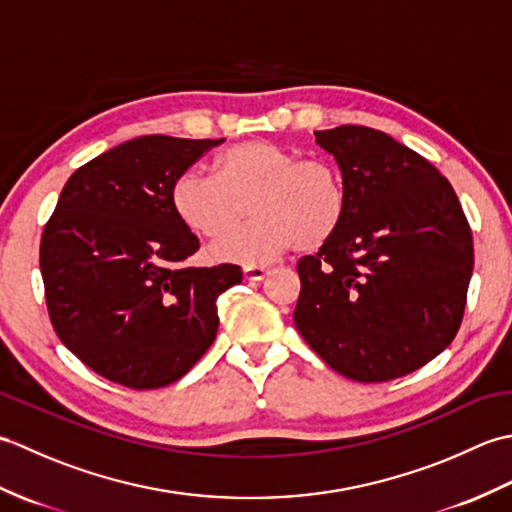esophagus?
Returning <instances> with one entry per match:
<instances>
[{
    "instance_id": "obj_1",
    "label": "esophagus",
    "mask_w": 512,
    "mask_h": 512,
    "mask_svg": "<svg viewBox=\"0 0 512 512\" xmlns=\"http://www.w3.org/2000/svg\"><path fill=\"white\" fill-rule=\"evenodd\" d=\"M270 273V266L264 264H248L244 266V277L250 281H262Z\"/></svg>"
}]
</instances>
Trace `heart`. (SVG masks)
Instances as JSON below:
<instances>
[{
    "label": "heart",
    "mask_w": 512,
    "mask_h": 512,
    "mask_svg": "<svg viewBox=\"0 0 512 512\" xmlns=\"http://www.w3.org/2000/svg\"><path fill=\"white\" fill-rule=\"evenodd\" d=\"M347 187L336 162L303 156L270 140H244L224 149L213 176L184 171L171 184V209L191 233L215 239L222 262H270L290 248L317 250L341 231ZM256 220L242 229L247 206ZM236 231L233 232L232 228Z\"/></svg>",
    "instance_id": "obj_1"
}]
</instances>
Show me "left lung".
Masks as SVG:
<instances>
[{"mask_svg": "<svg viewBox=\"0 0 512 512\" xmlns=\"http://www.w3.org/2000/svg\"><path fill=\"white\" fill-rule=\"evenodd\" d=\"M347 187V215L301 257L295 325L334 372L387 383L433 361L458 334L473 233L449 180L372 127L317 132Z\"/></svg>", "mask_w": 512, "mask_h": 512, "instance_id": "8db88e82", "label": "left lung"}]
</instances>
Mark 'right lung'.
I'll list each match as a JSON object with an SVG mask.
<instances>
[{"mask_svg": "<svg viewBox=\"0 0 512 512\" xmlns=\"http://www.w3.org/2000/svg\"><path fill=\"white\" fill-rule=\"evenodd\" d=\"M220 140L140 136L76 169L43 226L39 266L61 343L129 389L176 383L217 334V297L242 268H187L200 248L171 184Z\"/></svg>", "mask_w": 512, "mask_h": 512, "instance_id": "1", "label": "right lung"}]
</instances>
